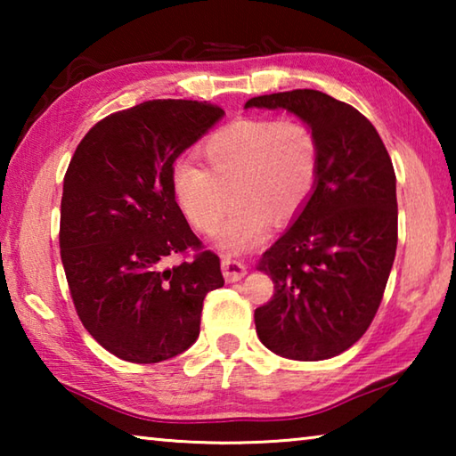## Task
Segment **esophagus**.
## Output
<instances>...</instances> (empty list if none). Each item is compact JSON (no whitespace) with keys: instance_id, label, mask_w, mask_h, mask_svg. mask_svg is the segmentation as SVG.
<instances>
[{"instance_id":"1","label":"esophagus","mask_w":456,"mask_h":456,"mask_svg":"<svg viewBox=\"0 0 456 456\" xmlns=\"http://www.w3.org/2000/svg\"><path fill=\"white\" fill-rule=\"evenodd\" d=\"M221 269H223V277H225V281H229V283L239 281L245 275V265L231 257L221 259Z\"/></svg>"}]
</instances>
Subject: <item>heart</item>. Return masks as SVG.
Returning <instances> with one entry per match:
<instances>
[{
	"mask_svg": "<svg viewBox=\"0 0 456 456\" xmlns=\"http://www.w3.org/2000/svg\"><path fill=\"white\" fill-rule=\"evenodd\" d=\"M205 167L179 160L173 191L184 217L199 233L219 231V245L243 251L267 237L272 219L296 217L312 197L320 175V141L299 118H237L200 146Z\"/></svg>",
	"mask_w": 456,
	"mask_h": 456,
	"instance_id": "b5f03b06",
	"label": "heart"
}]
</instances>
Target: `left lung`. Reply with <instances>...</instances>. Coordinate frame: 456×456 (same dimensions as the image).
Listing matches in <instances>:
<instances>
[{"mask_svg":"<svg viewBox=\"0 0 456 456\" xmlns=\"http://www.w3.org/2000/svg\"><path fill=\"white\" fill-rule=\"evenodd\" d=\"M251 106L297 114L322 152L312 197L259 264L275 291L256 310L257 336L283 358H334L366 334L395 264V167L372 122L320 90L257 96Z\"/></svg>","mask_w":456,"mask_h":456,"instance_id":"1","label":"left lung"}]
</instances>
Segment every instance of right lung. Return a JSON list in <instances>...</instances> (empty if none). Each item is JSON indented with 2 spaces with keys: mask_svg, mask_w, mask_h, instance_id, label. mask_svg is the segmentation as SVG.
<instances>
[{
  "mask_svg": "<svg viewBox=\"0 0 456 456\" xmlns=\"http://www.w3.org/2000/svg\"><path fill=\"white\" fill-rule=\"evenodd\" d=\"M197 100H149L92 126L68 165L60 256L82 326L120 360L157 364L195 344L223 288L175 200L173 163L223 117ZM167 256H183L165 268Z\"/></svg>",
  "mask_w": 456,
  "mask_h": 456,
  "instance_id": "obj_1",
  "label": "right lung"
}]
</instances>
